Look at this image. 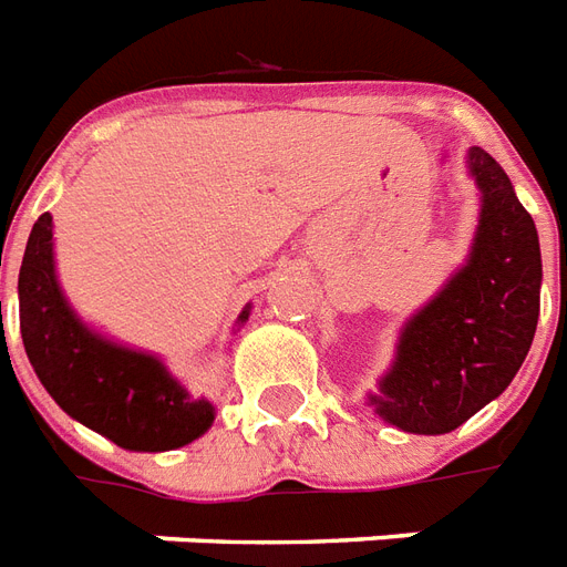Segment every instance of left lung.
<instances>
[{"label":"left lung","mask_w":567,"mask_h":567,"mask_svg":"<svg viewBox=\"0 0 567 567\" xmlns=\"http://www.w3.org/2000/svg\"><path fill=\"white\" fill-rule=\"evenodd\" d=\"M478 226L466 261L399 332L369 408L408 434H449L499 399L524 365L542 309V246L505 168L466 151Z\"/></svg>","instance_id":"left-lung-1"}]
</instances>
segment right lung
<instances>
[{
	"instance_id": "right-lung-1",
	"label": "right lung",
	"mask_w": 567,
	"mask_h": 567,
	"mask_svg": "<svg viewBox=\"0 0 567 567\" xmlns=\"http://www.w3.org/2000/svg\"><path fill=\"white\" fill-rule=\"evenodd\" d=\"M17 293L25 357L68 416L130 452L181 449L214 425V404L196 399L159 357L103 336L76 315L55 274L50 214L32 226ZM249 312L252 306L237 327Z\"/></svg>"
}]
</instances>
